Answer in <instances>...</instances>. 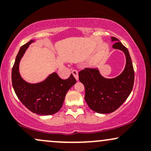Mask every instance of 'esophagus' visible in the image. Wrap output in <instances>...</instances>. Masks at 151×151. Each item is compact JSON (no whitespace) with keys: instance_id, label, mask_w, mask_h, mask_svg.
<instances>
[{"instance_id":"34e87169","label":"esophagus","mask_w":151,"mask_h":151,"mask_svg":"<svg viewBox=\"0 0 151 151\" xmlns=\"http://www.w3.org/2000/svg\"><path fill=\"white\" fill-rule=\"evenodd\" d=\"M72 73L74 75V77L76 79V80H77V81L79 80V74H78L77 71V70H72Z\"/></svg>"}]
</instances>
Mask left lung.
<instances>
[{"label": "left lung", "instance_id": "1", "mask_svg": "<svg viewBox=\"0 0 151 151\" xmlns=\"http://www.w3.org/2000/svg\"><path fill=\"white\" fill-rule=\"evenodd\" d=\"M113 48L125 54L126 63L122 73L112 79L100 74L98 68H85L79 72V81L85 89L84 99L91 110L99 114L114 112L123 104L132 91L134 70L129 50L117 38L111 37Z\"/></svg>", "mask_w": 151, "mask_h": 151}]
</instances>
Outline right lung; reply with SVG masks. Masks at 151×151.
Masks as SVG:
<instances>
[{"instance_id": "obj_1", "label": "right lung", "mask_w": 151, "mask_h": 151, "mask_svg": "<svg viewBox=\"0 0 151 151\" xmlns=\"http://www.w3.org/2000/svg\"><path fill=\"white\" fill-rule=\"evenodd\" d=\"M34 42L35 40L29 41L19 50L12 69V84L20 101L32 113L52 115L62 108L66 93L77 81L72 74L64 80L56 72L36 84L24 80L19 72V64L29 45Z\"/></svg>"}]
</instances>
